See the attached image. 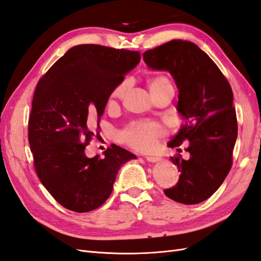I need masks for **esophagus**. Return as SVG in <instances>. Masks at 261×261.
<instances>
[{"label": "esophagus", "instance_id": "34e87169", "mask_svg": "<svg viewBox=\"0 0 261 261\" xmlns=\"http://www.w3.org/2000/svg\"><path fill=\"white\" fill-rule=\"evenodd\" d=\"M146 160L149 162H158V161H160V158L155 156V155H147Z\"/></svg>", "mask_w": 261, "mask_h": 261}]
</instances>
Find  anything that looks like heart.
Listing matches in <instances>:
<instances>
[{
    "label": "heart",
    "mask_w": 261,
    "mask_h": 261,
    "mask_svg": "<svg viewBox=\"0 0 261 261\" xmlns=\"http://www.w3.org/2000/svg\"><path fill=\"white\" fill-rule=\"evenodd\" d=\"M147 85L150 93L153 97L154 94L164 90H174L170 78L164 75H158L149 78ZM128 89V83L124 81L116 85L110 93L109 106H114L116 101L123 99L126 91ZM164 129L160 124L153 121H133L125 126L118 133V139L122 144L128 146L138 151H148L152 149L156 141L164 136Z\"/></svg>",
    "instance_id": "b5f03b06"
}]
</instances>
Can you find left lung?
<instances>
[{"label":"left lung","mask_w":261,"mask_h":261,"mask_svg":"<svg viewBox=\"0 0 261 261\" xmlns=\"http://www.w3.org/2000/svg\"><path fill=\"white\" fill-rule=\"evenodd\" d=\"M143 57L150 68L167 69L174 78L177 110L186 121L168 146L179 147L188 140L185 150L191 158H171L180 174L164 194L179 203H199L216 193L233 164L238 118L232 88L216 63L193 42L171 40Z\"/></svg>","instance_id":"1"}]
</instances>
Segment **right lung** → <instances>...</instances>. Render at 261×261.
I'll return each mask as SVG.
<instances>
[{
  "label": "right lung",
  "mask_w": 261,
  "mask_h": 261,
  "mask_svg": "<svg viewBox=\"0 0 261 261\" xmlns=\"http://www.w3.org/2000/svg\"><path fill=\"white\" fill-rule=\"evenodd\" d=\"M140 61L138 51L99 44L70 48L38 82L28 121V141L42 185L61 206L89 212L113 191L122 165L136 159L112 145L87 158L85 148L98 137L110 93Z\"/></svg>",
  "instance_id": "right-lung-1"
}]
</instances>
